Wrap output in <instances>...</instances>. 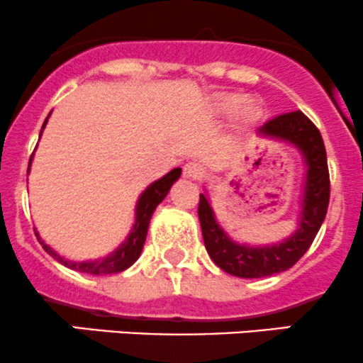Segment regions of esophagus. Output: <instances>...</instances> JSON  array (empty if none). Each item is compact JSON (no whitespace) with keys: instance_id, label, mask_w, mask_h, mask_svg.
Here are the masks:
<instances>
[{"instance_id":"obj_1","label":"esophagus","mask_w":363,"mask_h":363,"mask_svg":"<svg viewBox=\"0 0 363 363\" xmlns=\"http://www.w3.org/2000/svg\"><path fill=\"white\" fill-rule=\"evenodd\" d=\"M205 175V169L196 162H188L184 165V177L188 179H201Z\"/></svg>"}]
</instances>
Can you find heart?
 I'll list each match as a JSON object with an SVG mask.
<instances>
[{
  "label": "heart",
  "mask_w": 363,
  "mask_h": 363,
  "mask_svg": "<svg viewBox=\"0 0 363 363\" xmlns=\"http://www.w3.org/2000/svg\"><path fill=\"white\" fill-rule=\"evenodd\" d=\"M220 108L224 109V111H236V109H242L245 114H254L257 111V106H255V101H252V99H245L242 97V95H231V97L224 99L223 104H220Z\"/></svg>",
  "instance_id": "b5f03b06"
}]
</instances>
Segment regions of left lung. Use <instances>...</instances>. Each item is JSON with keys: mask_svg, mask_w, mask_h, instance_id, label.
<instances>
[{"mask_svg": "<svg viewBox=\"0 0 363 363\" xmlns=\"http://www.w3.org/2000/svg\"><path fill=\"white\" fill-rule=\"evenodd\" d=\"M259 135L274 137L294 144L306 162L303 211L299 228L292 236L277 245L249 247L233 242L216 220L211 203L203 193L200 194L198 217L201 224L205 249L212 261L226 273L240 278L272 277L292 268L310 249L316 233L325 219L330 198V179L327 167V152L323 139L313 121L301 111L280 114L266 121L257 130Z\"/></svg>", "mask_w": 363, "mask_h": 363, "instance_id": "1", "label": "left lung"}]
</instances>
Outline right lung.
Returning <instances> with one entry per match:
<instances>
[{
  "label": "right lung",
  "mask_w": 363,
  "mask_h": 363,
  "mask_svg": "<svg viewBox=\"0 0 363 363\" xmlns=\"http://www.w3.org/2000/svg\"><path fill=\"white\" fill-rule=\"evenodd\" d=\"M48 116H50V114H48ZM47 121H48V118L45 120L43 127H41V132H43ZM30 160H33V156H30ZM179 177H181V169L170 170L169 174L163 175L162 179H158V181L152 182L150 188L140 194L139 201H137V207H135V224H133L130 235H128V238L125 240V242L121 243L116 250L111 252L108 257L99 259V261H83V262L67 261V259L60 257L55 250H52L50 247H48L47 243L40 238V235H38V231H36L38 240H40V243L43 245V249L47 250L53 259H57L60 264H64L66 268H69V269H74V272H82V273H89V274H113V273L125 272V269L130 268L133 262L139 259L140 252H143L144 242H146L147 228H150V220H151L152 212H155L156 207L162 203L163 198H165L167 193L170 191L172 184H174Z\"/></svg>",
  "instance_id": "right-lung-1"
}]
</instances>
